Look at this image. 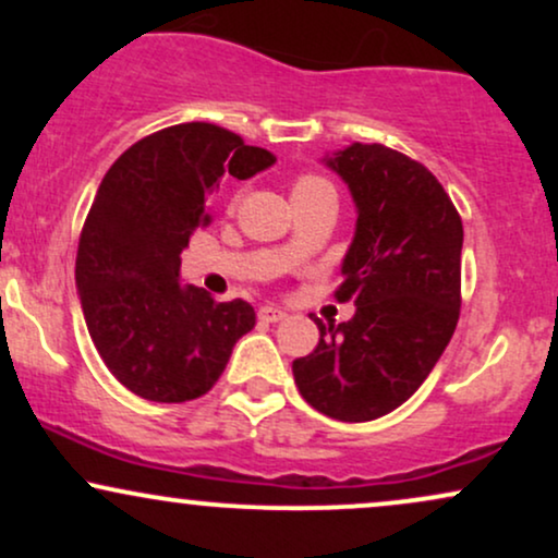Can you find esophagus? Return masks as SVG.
<instances>
[{
	"mask_svg": "<svg viewBox=\"0 0 558 558\" xmlns=\"http://www.w3.org/2000/svg\"><path fill=\"white\" fill-rule=\"evenodd\" d=\"M257 315H259L262 323H280V319L286 317V312L280 310V306H272L270 304V306H262Z\"/></svg>",
	"mask_w": 558,
	"mask_h": 558,
	"instance_id": "34e87169",
	"label": "esophagus"
}]
</instances>
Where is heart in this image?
Masks as SVG:
<instances>
[{"mask_svg": "<svg viewBox=\"0 0 558 558\" xmlns=\"http://www.w3.org/2000/svg\"><path fill=\"white\" fill-rule=\"evenodd\" d=\"M319 185H328L323 181V178H315V175H304V178H299L296 183H293V194H296V191H310V189H319Z\"/></svg>", "mask_w": 558, "mask_h": 558, "instance_id": "obj_1", "label": "heart"}]
</instances>
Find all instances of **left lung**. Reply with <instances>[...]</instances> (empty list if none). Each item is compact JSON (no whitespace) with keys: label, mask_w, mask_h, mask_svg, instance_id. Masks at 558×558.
<instances>
[{"label":"left lung","mask_w":558,"mask_h":558,"mask_svg":"<svg viewBox=\"0 0 558 558\" xmlns=\"http://www.w3.org/2000/svg\"><path fill=\"white\" fill-rule=\"evenodd\" d=\"M319 162L356 209L338 288L356 312L341 325L315 319L319 343L293 362V380L317 412L369 422L425 383L457 330L462 217L430 170L383 144H349Z\"/></svg>","instance_id":"obj_1"}]
</instances>
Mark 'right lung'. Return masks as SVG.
<instances>
[{"mask_svg": "<svg viewBox=\"0 0 558 558\" xmlns=\"http://www.w3.org/2000/svg\"><path fill=\"white\" fill-rule=\"evenodd\" d=\"M275 157L213 123H181L118 157L83 226L75 288L88 336L110 373L141 399L181 403L215 386L254 328L243 299L215 301L181 283V254L213 222L222 178L272 168Z\"/></svg>", "mask_w": 558, "mask_h": 558, "instance_id": "right-lung-1", "label": "right lung"}]
</instances>
